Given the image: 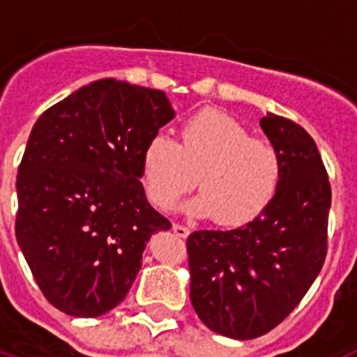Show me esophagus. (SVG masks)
<instances>
[{
	"label": "esophagus",
	"mask_w": 357,
	"mask_h": 357,
	"mask_svg": "<svg viewBox=\"0 0 357 357\" xmlns=\"http://www.w3.org/2000/svg\"><path fill=\"white\" fill-rule=\"evenodd\" d=\"M173 232H175V234L178 236V238H188L191 230H189L188 227L181 225V223H173Z\"/></svg>",
	"instance_id": "obj_1"
}]
</instances>
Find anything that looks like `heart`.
Here are the masks:
<instances>
[{"label":"heart","instance_id":"1","mask_svg":"<svg viewBox=\"0 0 357 357\" xmlns=\"http://www.w3.org/2000/svg\"><path fill=\"white\" fill-rule=\"evenodd\" d=\"M197 184L184 206L189 214L213 218L223 227L254 222L272 206L284 175L275 144L252 137L247 127L222 110L188 118L176 143L151 135L141 151V181L151 206L166 207Z\"/></svg>","mask_w":357,"mask_h":357}]
</instances>
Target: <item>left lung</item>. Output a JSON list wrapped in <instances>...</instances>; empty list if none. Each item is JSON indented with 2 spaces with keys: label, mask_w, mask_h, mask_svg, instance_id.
<instances>
[{
  "label": "left lung",
  "mask_w": 357,
  "mask_h": 357,
  "mask_svg": "<svg viewBox=\"0 0 357 357\" xmlns=\"http://www.w3.org/2000/svg\"><path fill=\"white\" fill-rule=\"evenodd\" d=\"M261 128L284 162L272 206L238 229L188 238L191 304L211 331L232 340L259 338L279 326L327 254L331 184L313 137L272 112Z\"/></svg>",
  "instance_id": "8db88e82"
}]
</instances>
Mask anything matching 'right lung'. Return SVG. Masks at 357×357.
I'll use <instances>...</instances> for the list:
<instances>
[{
  "label": "right lung",
  "instance_id": "add662e5",
  "mask_svg": "<svg viewBox=\"0 0 357 357\" xmlns=\"http://www.w3.org/2000/svg\"><path fill=\"white\" fill-rule=\"evenodd\" d=\"M175 118L162 91L103 78L50 107L17 173L15 238L50 304L96 318L127 296L151 234L141 151Z\"/></svg>",
  "mask_w": 357,
  "mask_h": 357
}]
</instances>
